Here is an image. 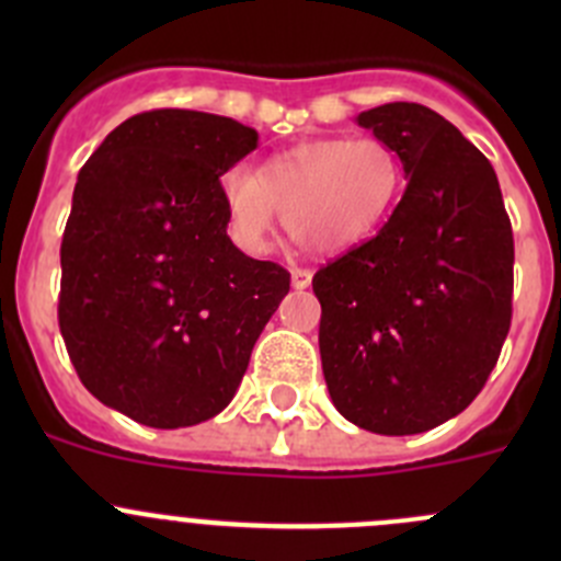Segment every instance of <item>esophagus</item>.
Wrapping results in <instances>:
<instances>
[{
	"label": "esophagus",
	"instance_id": "obj_1",
	"mask_svg": "<svg viewBox=\"0 0 561 561\" xmlns=\"http://www.w3.org/2000/svg\"><path fill=\"white\" fill-rule=\"evenodd\" d=\"M290 279H293V287H296V290H307V287L312 285V271H309V268H293Z\"/></svg>",
	"mask_w": 561,
	"mask_h": 561
}]
</instances>
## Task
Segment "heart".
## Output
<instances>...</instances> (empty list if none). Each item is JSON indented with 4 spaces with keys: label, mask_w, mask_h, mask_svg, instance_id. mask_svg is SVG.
I'll return each mask as SVG.
<instances>
[{
    "label": "heart",
    "mask_w": 561,
    "mask_h": 561,
    "mask_svg": "<svg viewBox=\"0 0 561 561\" xmlns=\"http://www.w3.org/2000/svg\"><path fill=\"white\" fill-rule=\"evenodd\" d=\"M404 190L399 154L380 138L307 140L260 168H230L222 201L236 241L268 244L276 208L293 239L314 252H342L371 239Z\"/></svg>",
    "instance_id": "1"
}]
</instances>
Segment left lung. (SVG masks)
<instances>
[{
	"label": "left lung",
	"instance_id": "obj_1",
	"mask_svg": "<svg viewBox=\"0 0 561 561\" xmlns=\"http://www.w3.org/2000/svg\"><path fill=\"white\" fill-rule=\"evenodd\" d=\"M360 127L399 154L407 190L375 239L314 274L320 358L333 407L366 432L404 437L472 404L513 317V228L491 162L417 103Z\"/></svg>",
	"mask_w": 561,
	"mask_h": 561
}]
</instances>
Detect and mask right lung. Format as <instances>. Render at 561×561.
Returning <instances> with one entry per match:
<instances>
[{
    "mask_svg": "<svg viewBox=\"0 0 561 561\" xmlns=\"http://www.w3.org/2000/svg\"><path fill=\"white\" fill-rule=\"evenodd\" d=\"M257 133L160 107L118 124L78 173L61 236L59 331L92 396L151 428L219 415L290 274L228 236L222 181Z\"/></svg>",
    "mask_w": 561,
    "mask_h": 561,
    "instance_id": "right-lung-1",
    "label": "right lung"
}]
</instances>
